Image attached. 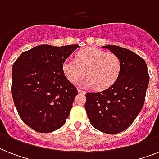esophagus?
I'll return each mask as SVG.
<instances>
[{
    "label": "esophagus",
    "mask_w": 159,
    "mask_h": 159,
    "mask_svg": "<svg viewBox=\"0 0 159 159\" xmlns=\"http://www.w3.org/2000/svg\"><path fill=\"white\" fill-rule=\"evenodd\" d=\"M77 92H78V93H80V94H85L86 93V92L85 91H83V90L80 89V88H77Z\"/></svg>",
    "instance_id": "obj_1"
}]
</instances>
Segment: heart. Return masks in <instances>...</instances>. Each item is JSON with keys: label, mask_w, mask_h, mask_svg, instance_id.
<instances>
[{"label": "heart", "mask_w": 159, "mask_h": 159, "mask_svg": "<svg viewBox=\"0 0 159 159\" xmlns=\"http://www.w3.org/2000/svg\"><path fill=\"white\" fill-rule=\"evenodd\" d=\"M62 72L71 82H76L85 73L87 77L80 82L82 86L97 90L111 87L119 78L121 61L115 53L97 48H87L77 52L75 60L67 58L62 63Z\"/></svg>", "instance_id": "1"}]
</instances>
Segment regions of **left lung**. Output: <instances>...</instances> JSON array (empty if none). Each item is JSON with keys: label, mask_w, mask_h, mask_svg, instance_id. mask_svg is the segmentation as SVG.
I'll list each match as a JSON object with an SVG mask.
<instances>
[{"label": "left lung", "mask_w": 159, "mask_h": 159, "mask_svg": "<svg viewBox=\"0 0 159 159\" xmlns=\"http://www.w3.org/2000/svg\"><path fill=\"white\" fill-rule=\"evenodd\" d=\"M102 48L120 57V74L107 89L87 92L85 109L95 129L114 134L129 127L141 111L149 76L145 61L132 51L116 45Z\"/></svg>", "instance_id": "obj_1"}]
</instances>
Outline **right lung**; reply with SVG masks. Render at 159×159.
Masks as SVG:
<instances>
[{
  "label": "right lung",
  "mask_w": 159,
  "mask_h": 159,
  "mask_svg": "<svg viewBox=\"0 0 159 159\" xmlns=\"http://www.w3.org/2000/svg\"><path fill=\"white\" fill-rule=\"evenodd\" d=\"M79 47L36 46L13 64L14 103L21 120L37 132L58 129L69 116L77 91L65 77L62 63Z\"/></svg>",
  "instance_id": "add662e5"
}]
</instances>
